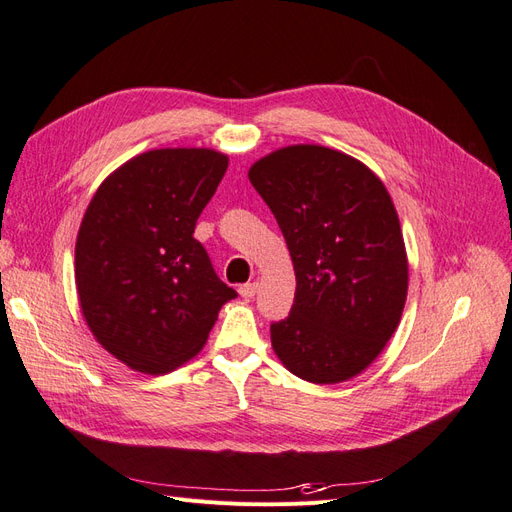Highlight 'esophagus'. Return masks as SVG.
<instances>
[{"mask_svg":"<svg viewBox=\"0 0 512 512\" xmlns=\"http://www.w3.org/2000/svg\"><path fill=\"white\" fill-rule=\"evenodd\" d=\"M238 293L242 295L244 300H251V298H255V293H257V283H244V285H240V287H238Z\"/></svg>","mask_w":512,"mask_h":512,"instance_id":"34e87169","label":"esophagus"}]
</instances>
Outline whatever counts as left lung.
I'll return each mask as SVG.
<instances>
[{
    "label": "left lung",
    "instance_id": "obj_1",
    "mask_svg": "<svg viewBox=\"0 0 512 512\" xmlns=\"http://www.w3.org/2000/svg\"><path fill=\"white\" fill-rule=\"evenodd\" d=\"M287 240L295 270L289 317L272 349L302 381L334 385L364 372L400 325L408 259L385 185L359 159L293 144L249 170Z\"/></svg>",
    "mask_w": 512,
    "mask_h": 512
}]
</instances>
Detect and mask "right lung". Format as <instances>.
<instances>
[{
	"instance_id": "add662e5",
	"label": "right lung",
	"mask_w": 512,
	"mask_h": 512,
	"mask_svg": "<svg viewBox=\"0 0 512 512\" xmlns=\"http://www.w3.org/2000/svg\"><path fill=\"white\" fill-rule=\"evenodd\" d=\"M227 163L212 148H155L114 170L87 206L76 238L80 310L131 370L183 366L236 298L193 238Z\"/></svg>"
}]
</instances>
